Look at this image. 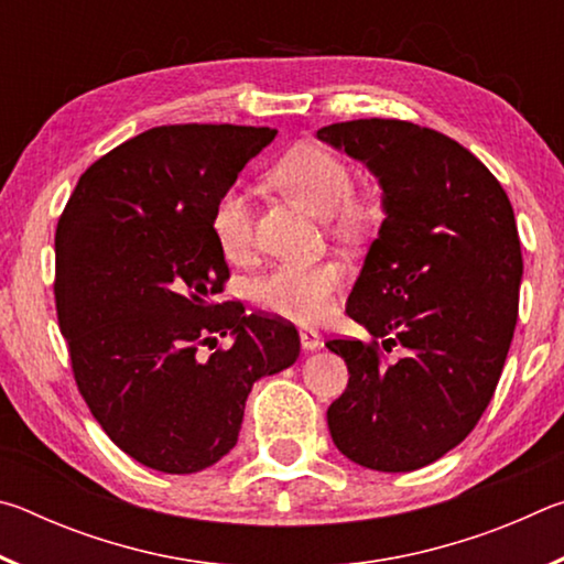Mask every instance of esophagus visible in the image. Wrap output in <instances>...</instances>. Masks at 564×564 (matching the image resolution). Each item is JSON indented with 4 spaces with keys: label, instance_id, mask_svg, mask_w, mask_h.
<instances>
[{
    "label": "esophagus",
    "instance_id": "obj_1",
    "mask_svg": "<svg viewBox=\"0 0 564 564\" xmlns=\"http://www.w3.org/2000/svg\"><path fill=\"white\" fill-rule=\"evenodd\" d=\"M301 346H303V350H318V348H323L321 333L313 330V328H303L301 330Z\"/></svg>",
    "mask_w": 564,
    "mask_h": 564
}]
</instances>
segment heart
Here are the masks:
<instances>
[{"mask_svg":"<svg viewBox=\"0 0 564 564\" xmlns=\"http://www.w3.org/2000/svg\"><path fill=\"white\" fill-rule=\"evenodd\" d=\"M271 176L313 214L330 216L346 236H358L368 228L370 208L350 196V171L333 151L316 144L295 147L273 166ZM212 234L226 259L241 261L251 253L253 208L246 188L231 186L218 196L212 214ZM338 283L340 271L336 263L281 265L256 281L253 299L273 316L316 323L330 311Z\"/></svg>","mask_w":564,"mask_h":564,"instance_id":"b5f03b06","label":"heart"}]
</instances>
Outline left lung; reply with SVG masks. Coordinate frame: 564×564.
<instances>
[{"mask_svg":"<svg viewBox=\"0 0 564 564\" xmlns=\"http://www.w3.org/2000/svg\"><path fill=\"white\" fill-rule=\"evenodd\" d=\"M378 178L383 224L346 313L390 350L336 338L348 388L328 431L348 460L410 473L453 451L488 408L508 358L522 253L510 198L482 161L433 129L358 119L318 129Z\"/></svg>","mask_w":564,"mask_h":564,"instance_id":"left-lung-1","label":"left lung"}]
</instances>
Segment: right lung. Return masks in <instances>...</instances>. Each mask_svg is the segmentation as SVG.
<instances>
[{
	"label": "right lung",
	"mask_w": 564,
	"mask_h": 564,
	"mask_svg": "<svg viewBox=\"0 0 564 564\" xmlns=\"http://www.w3.org/2000/svg\"><path fill=\"white\" fill-rule=\"evenodd\" d=\"M275 129L156 127L84 171L56 226V313L91 415L133 460L198 473L231 451L246 398L301 352L289 323L216 303L212 214ZM231 335L208 359L197 346Z\"/></svg>",
	"instance_id": "1"
}]
</instances>
